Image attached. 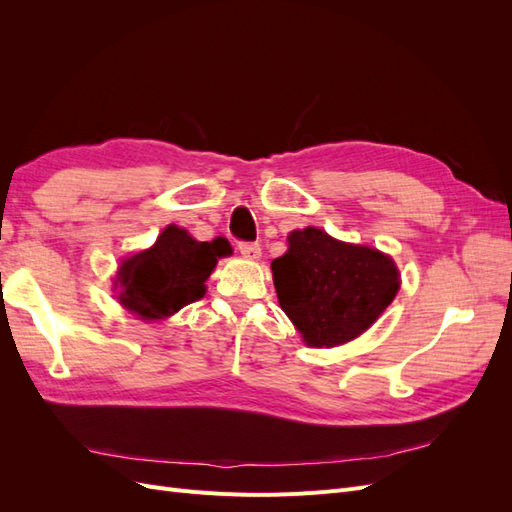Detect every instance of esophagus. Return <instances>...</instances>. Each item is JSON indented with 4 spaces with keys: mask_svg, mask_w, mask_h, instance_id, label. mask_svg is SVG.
I'll use <instances>...</instances> for the list:
<instances>
[{
    "mask_svg": "<svg viewBox=\"0 0 512 512\" xmlns=\"http://www.w3.org/2000/svg\"><path fill=\"white\" fill-rule=\"evenodd\" d=\"M239 252H241L245 258L256 260V258H260V245H258V243H252V241H241V243H239Z\"/></svg>",
    "mask_w": 512,
    "mask_h": 512,
    "instance_id": "obj_1",
    "label": "esophagus"
}]
</instances>
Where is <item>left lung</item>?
Returning a JSON list of instances; mask_svg holds the SVG:
<instances>
[{
    "label": "left lung",
    "mask_w": 512,
    "mask_h": 512,
    "mask_svg": "<svg viewBox=\"0 0 512 512\" xmlns=\"http://www.w3.org/2000/svg\"><path fill=\"white\" fill-rule=\"evenodd\" d=\"M277 299L309 346L346 344L376 322L399 290L395 262L318 228L294 230L271 262Z\"/></svg>",
    "instance_id": "8db88e82"
}]
</instances>
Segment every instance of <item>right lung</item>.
Masks as SVG:
<instances>
[{
  "instance_id": "obj_1",
  "label": "right lung",
  "mask_w": 512,
  "mask_h": 512,
  "mask_svg": "<svg viewBox=\"0 0 512 512\" xmlns=\"http://www.w3.org/2000/svg\"><path fill=\"white\" fill-rule=\"evenodd\" d=\"M232 254L226 239L196 241L188 230L168 226L151 250L134 254L119 267V301L143 320H160L205 294L215 262Z\"/></svg>"
}]
</instances>
